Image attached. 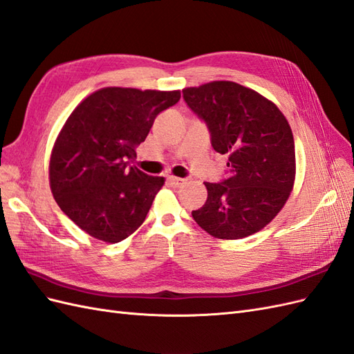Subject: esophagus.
Masks as SVG:
<instances>
[{"mask_svg":"<svg viewBox=\"0 0 354 354\" xmlns=\"http://www.w3.org/2000/svg\"><path fill=\"white\" fill-rule=\"evenodd\" d=\"M167 179H169V183H170L171 185H175V187H183L184 184H187V179H185V178H178V176H169Z\"/></svg>","mask_w":354,"mask_h":354,"instance_id":"esophagus-1","label":"esophagus"}]
</instances>
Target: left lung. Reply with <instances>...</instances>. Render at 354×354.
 <instances>
[{
	"label": "left lung",
	"mask_w": 354,
	"mask_h": 354,
	"mask_svg": "<svg viewBox=\"0 0 354 354\" xmlns=\"http://www.w3.org/2000/svg\"><path fill=\"white\" fill-rule=\"evenodd\" d=\"M189 109L206 122L212 148L227 153L230 176L205 183L206 203L194 221L218 239L260 232L288 201L296 178L295 140L274 102L230 80L184 88Z\"/></svg>",
	"instance_id": "1"
}]
</instances>
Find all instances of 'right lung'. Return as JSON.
I'll list each match as a JSON object with an SVG mask.
<instances>
[{
    "mask_svg": "<svg viewBox=\"0 0 354 354\" xmlns=\"http://www.w3.org/2000/svg\"><path fill=\"white\" fill-rule=\"evenodd\" d=\"M180 91L106 86L85 97L53 143L49 184L61 211L89 236L121 242L147 218L162 176L131 166L157 115Z\"/></svg>",
    "mask_w": 354,
    "mask_h": 354,
    "instance_id": "right-lung-1",
    "label": "right lung"
}]
</instances>
